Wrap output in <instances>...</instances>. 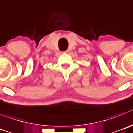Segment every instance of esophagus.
I'll list each match as a JSON object with an SVG mask.
<instances>
[{
  "instance_id": "1",
  "label": "esophagus",
  "mask_w": 133,
  "mask_h": 133,
  "mask_svg": "<svg viewBox=\"0 0 133 133\" xmlns=\"http://www.w3.org/2000/svg\"><path fill=\"white\" fill-rule=\"evenodd\" d=\"M64 54H68L69 53V51L68 50H65V52H64Z\"/></svg>"
}]
</instances>
